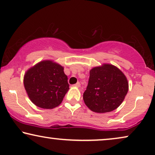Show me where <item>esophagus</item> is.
<instances>
[{
    "mask_svg": "<svg viewBox=\"0 0 155 155\" xmlns=\"http://www.w3.org/2000/svg\"><path fill=\"white\" fill-rule=\"evenodd\" d=\"M74 86H77V87H80L81 86V84H80V83L79 82H77V84H74Z\"/></svg>",
    "mask_w": 155,
    "mask_h": 155,
    "instance_id": "esophagus-1",
    "label": "esophagus"
}]
</instances>
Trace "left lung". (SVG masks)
Listing matches in <instances>:
<instances>
[{"label":"left lung","instance_id":"left-lung-1","mask_svg":"<svg viewBox=\"0 0 155 155\" xmlns=\"http://www.w3.org/2000/svg\"><path fill=\"white\" fill-rule=\"evenodd\" d=\"M128 91L127 78L120 69L112 64H103L90 70L83 98L93 112H110L122 103Z\"/></svg>","mask_w":155,"mask_h":155}]
</instances>
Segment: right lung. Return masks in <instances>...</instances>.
Listing matches in <instances>:
<instances>
[{
	"label": "right lung",
	"mask_w": 155,
	"mask_h": 155,
	"mask_svg": "<svg viewBox=\"0 0 155 155\" xmlns=\"http://www.w3.org/2000/svg\"><path fill=\"white\" fill-rule=\"evenodd\" d=\"M64 67L52 60H43L26 71L24 86L37 107L53 109L60 105L69 89Z\"/></svg>",
	"instance_id": "add662e5"
}]
</instances>
